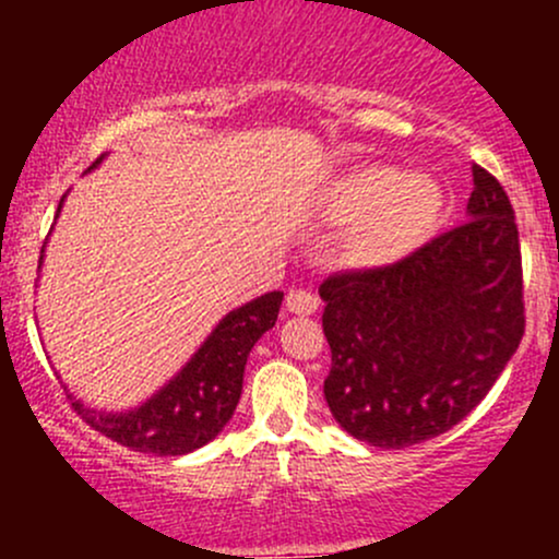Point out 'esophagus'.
Masks as SVG:
<instances>
[{
    "instance_id": "obj_1",
    "label": "esophagus",
    "mask_w": 559,
    "mask_h": 559,
    "mask_svg": "<svg viewBox=\"0 0 559 559\" xmlns=\"http://www.w3.org/2000/svg\"><path fill=\"white\" fill-rule=\"evenodd\" d=\"M286 311L295 316H313L319 311V297L306 289L289 292V297H286Z\"/></svg>"
}]
</instances>
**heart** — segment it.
<instances>
[{"label":"heart","mask_w":559,"mask_h":559,"mask_svg":"<svg viewBox=\"0 0 559 559\" xmlns=\"http://www.w3.org/2000/svg\"><path fill=\"white\" fill-rule=\"evenodd\" d=\"M319 207L326 222L352 224L343 251L354 267L386 270L414 257L436 235L447 194L427 173L359 162L324 186Z\"/></svg>","instance_id":"obj_1"}]
</instances>
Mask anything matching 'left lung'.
<instances>
[{
	"label": "left lung",
	"mask_w": 559,
	"mask_h": 559,
	"mask_svg": "<svg viewBox=\"0 0 559 559\" xmlns=\"http://www.w3.org/2000/svg\"><path fill=\"white\" fill-rule=\"evenodd\" d=\"M332 368L324 397L357 441L405 449L452 430L524 332L522 253L503 186L473 165L467 222L386 270L319 286Z\"/></svg>",
	"instance_id": "1"
}]
</instances>
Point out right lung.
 I'll list each match as a JSON object with an SVG mask.
<instances>
[{
  "mask_svg": "<svg viewBox=\"0 0 559 559\" xmlns=\"http://www.w3.org/2000/svg\"><path fill=\"white\" fill-rule=\"evenodd\" d=\"M105 156L107 154L99 156L88 167V173L97 170ZM64 197H61L56 218L64 205ZM39 267H43V257H39ZM281 300H284V292H267L229 311L191 354L189 362L134 408H92L81 397H75L70 386H64L67 397L94 430L121 447L156 456L194 452L211 443L233 419L240 392H243L248 354L253 343L275 326Z\"/></svg>",
  "mask_w": 559,
  "mask_h": 559,
  "instance_id": "right-lung-1",
  "label": "right lung"
}]
</instances>
